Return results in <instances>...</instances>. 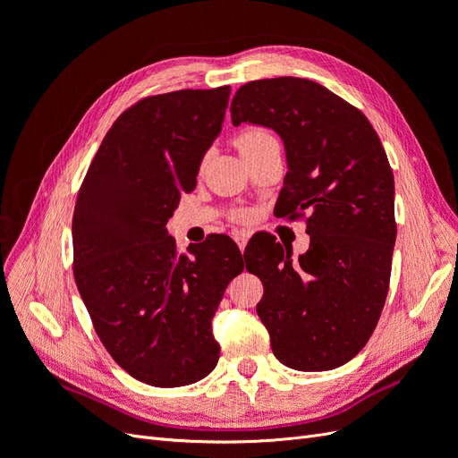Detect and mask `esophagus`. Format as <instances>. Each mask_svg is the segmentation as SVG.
Segmentation results:
<instances>
[{"mask_svg":"<svg viewBox=\"0 0 458 458\" xmlns=\"http://www.w3.org/2000/svg\"><path fill=\"white\" fill-rule=\"evenodd\" d=\"M234 242L239 244V248H241V252H244V248H246V242H248V234L246 233H237L234 234Z\"/></svg>","mask_w":458,"mask_h":458,"instance_id":"esophagus-1","label":"esophagus"}]
</instances>
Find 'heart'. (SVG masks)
I'll use <instances>...</instances> for the list:
<instances>
[{
	"label": "heart",
	"instance_id": "b5f03b06",
	"mask_svg": "<svg viewBox=\"0 0 458 458\" xmlns=\"http://www.w3.org/2000/svg\"><path fill=\"white\" fill-rule=\"evenodd\" d=\"M273 141H276L275 135H273L269 130H266V128H248V130H244L242 133H239L237 140H234V143H237V147H239V150H241V155H246V152H252V150H256L258 147L273 143ZM206 158H208V157L204 155V157H202V165H204ZM246 217H248L246 212H239V214H237V219H241V221H244Z\"/></svg>",
	"mask_w": 458,
	"mask_h": 458
}]
</instances>
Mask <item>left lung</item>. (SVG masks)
Segmentation results:
<instances>
[{
	"label": "left lung",
	"instance_id": "left-lung-1",
	"mask_svg": "<svg viewBox=\"0 0 458 458\" xmlns=\"http://www.w3.org/2000/svg\"><path fill=\"white\" fill-rule=\"evenodd\" d=\"M231 122L281 135L288 172L276 217L303 219L306 254L271 244L244 250L263 283L256 311L275 357L296 370H332L365 348L390 288L395 244L394 174L361 110L306 78L254 80Z\"/></svg>",
	"mask_w": 458,
	"mask_h": 458
}]
</instances>
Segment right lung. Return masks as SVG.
<instances>
[{
    "label": "right lung",
    "instance_id": "obj_1",
    "mask_svg": "<svg viewBox=\"0 0 458 458\" xmlns=\"http://www.w3.org/2000/svg\"><path fill=\"white\" fill-rule=\"evenodd\" d=\"M231 88L150 95L116 118L93 157L72 217L74 279L97 336L140 382L177 387L217 365L212 318L239 246L216 234L177 254L165 231L197 187L224 123Z\"/></svg>",
    "mask_w": 458,
    "mask_h": 458
}]
</instances>
